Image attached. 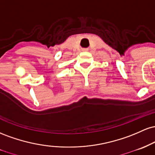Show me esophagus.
<instances>
[{"label":"esophagus","mask_w":155,"mask_h":155,"mask_svg":"<svg viewBox=\"0 0 155 155\" xmlns=\"http://www.w3.org/2000/svg\"><path fill=\"white\" fill-rule=\"evenodd\" d=\"M83 51H87V50H88V49H83Z\"/></svg>","instance_id":"34e87169"}]
</instances>
